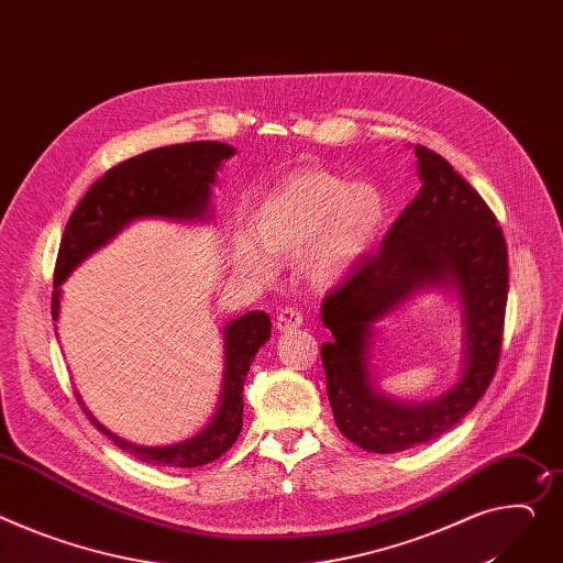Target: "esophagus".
<instances>
[{
	"instance_id": "1",
	"label": "esophagus",
	"mask_w": 563,
	"mask_h": 563,
	"mask_svg": "<svg viewBox=\"0 0 563 563\" xmlns=\"http://www.w3.org/2000/svg\"><path fill=\"white\" fill-rule=\"evenodd\" d=\"M301 322H305V316H301L299 309L295 307H286L277 313V329L279 331H290V329H297Z\"/></svg>"
}]
</instances>
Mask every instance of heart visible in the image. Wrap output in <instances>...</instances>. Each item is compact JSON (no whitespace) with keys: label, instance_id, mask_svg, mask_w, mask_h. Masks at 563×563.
I'll return each instance as SVG.
<instances>
[{"label":"heart","instance_id":"b5f03b06","mask_svg":"<svg viewBox=\"0 0 563 563\" xmlns=\"http://www.w3.org/2000/svg\"><path fill=\"white\" fill-rule=\"evenodd\" d=\"M385 198L372 185H352L320 168H301L252 211L234 243L236 268L268 277V258H297L316 286H333L374 243Z\"/></svg>","mask_w":563,"mask_h":563}]
</instances>
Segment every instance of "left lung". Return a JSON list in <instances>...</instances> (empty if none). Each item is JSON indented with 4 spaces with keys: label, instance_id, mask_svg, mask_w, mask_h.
I'll list each match as a JSON object with an SVG mask.
<instances>
[{
    "label": "left lung",
    "instance_id": "obj_1",
    "mask_svg": "<svg viewBox=\"0 0 563 563\" xmlns=\"http://www.w3.org/2000/svg\"><path fill=\"white\" fill-rule=\"evenodd\" d=\"M421 189L387 230L380 247L361 256L322 299L327 395L340 432L369 453H397L440 438L489 387L503 347L509 290L507 243L496 213L453 166L415 146ZM453 280L463 292L465 374L440 400L399 405L371 390L364 354L371 324L428 283Z\"/></svg>",
    "mask_w": 563,
    "mask_h": 563
}]
</instances>
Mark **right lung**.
I'll list each match as a JSON object with an SVG mask.
<instances>
[{"label": "right lung", "mask_w": 563, "mask_h": 563, "mask_svg": "<svg viewBox=\"0 0 563 563\" xmlns=\"http://www.w3.org/2000/svg\"><path fill=\"white\" fill-rule=\"evenodd\" d=\"M232 155L234 148L228 144L187 142L146 151L106 170L76 205L65 225L54 271V320H58L60 309L58 286L85 256L108 243L121 228L144 216L178 221L198 219L207 211L209 185H213L216 168ZM268 338L271 318L264 311L245 313L225 327L221 406L202 432L180 444L146 449L119 440L88 412L78 395L76 401L103 435L133 457L157 466H202L219 460L236 442L243 426V383L250 363Z\"/></svg>", "instance_id": "right-lung-1"}]
</instances>
